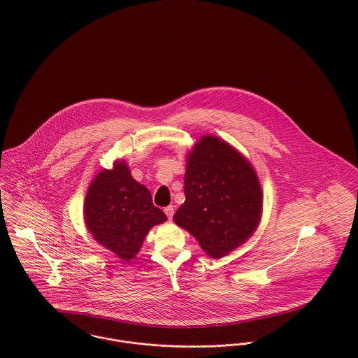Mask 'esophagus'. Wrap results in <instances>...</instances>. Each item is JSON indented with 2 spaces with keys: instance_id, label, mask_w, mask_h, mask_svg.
Wrapping results in <instances>:
<instances>
[{
  "instance_id": "34e87169",
  "label": "esophagus",
  "mask_w": 358,
  "mask_h": 358,
  "mask_svg": "<svg viewBox=\"0 0 358 358\" xmlns=\"http://www.w3.org/2000/svg\"><path fill=\"white\" fill-rule=\"evenodd\" d=\"M164 212H165V215L168 216V219H172V216H173V212H175V208H173L172 205H169V206L164 208Z\"/></svg>"
}]
</instances>
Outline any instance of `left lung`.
I'll use <instances>...</instances> for the list:
<instances>
[{"label":"left lung","mask_w":358,"mask_h":358,"mask_svg":"<svg viewBox=\"0 0 358 358\" xmlns=\"http://www.w3.org/2000/svg\"><path fill=\"white\" fill-rule=\"evenodd\" d=\"M185 203L173 222L206 255L219 259L244 244L262 216V187L251 162L227 142L205 135L187 154Z\"/></svg>","instance_id":"8db88e82"}]
</instances>
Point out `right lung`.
<instances>
[{
	"label": "right lung",
	"instance_id": "1",
	"mask_svg": "<svg viewBox=\"0 0 358 358\" xmlns=\"http://www.w3.org/2000/svg\"><path fill=\"white\" fill-rule=\"evenodd\" d=\"M84 217L92 237L124 262L139 252L153 226L166 220L124 161H115L113 169L95 176L87 192Z\"/></svg>",
	"mask_w": 358,
	"mask_h": 358
}]
</instances>
